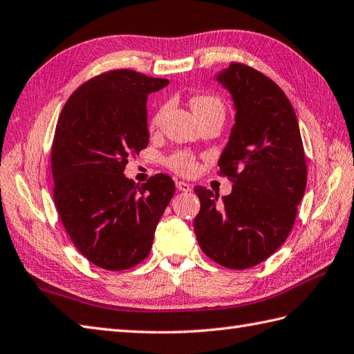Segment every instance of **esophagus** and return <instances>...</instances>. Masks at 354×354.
<instances>
[{
	"instance_id": "obj_1",
	"label": "esophagus",
	"mask_w": 354,
	"mask_h": 354,
	"mask_svg": "<svg viewBox=\"0 0 354 354\" xmlns=\"http://www.w3.org/2000/svg\"><path fill=\"white\" fill-rule=\"evenodd\" d=\"M176 189L179 192H192V185L189 183H184V181H176Z\"/></svg>"
}]
</instances>
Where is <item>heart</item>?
I'll use <instances>...</instances> for the list:
<instances>
[{
    "mask_svg": "<svg viewBox=\"0 0 354 354\" xmlns=\"http://www.w3.org/2000/svg\"><path fill=\"white\" fill-rule=\"evenodd\" d=\"M192 108L194 111V114L199 117H204L207 114H212V112H222L223 114V104L221 99H217L214 95H196L192 99ZM165 109L161 108L156 112L153 120H152V126L158 127L162 122ZM170 167L173 170H176L179 173H184V175H190L194 170H196V161L194 158L187 155V153H176L170 158Z\"/></svg>",
    "mask_w": 354,
    "mask_h": 354,
    "instance_id": "b5f03b06",
    "label": "heart"
}]
</instances>
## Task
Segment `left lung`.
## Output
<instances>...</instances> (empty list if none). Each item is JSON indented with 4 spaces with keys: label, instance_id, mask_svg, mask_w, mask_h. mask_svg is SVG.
<instances>
[{
    "label": "left lung",
    "instance_id": "obj_1",
    "mask_svg": "<svg viewBox=\"0 0 354 354\" xmlns=\"http://www.w3.org/2000/svg\"><path fill=\"white\" fill-rule=\"evenodd\" d=\"M214 79L234 103V124L217 161L234 185L222 198L194 187L201 201L194 232L209 259L248 269L289 236L307 183L304 149L295 111L275 82L242 64Z\"/></svg>",
    "mask_w": 354,
    "mask_h": 354
}]
</instances>
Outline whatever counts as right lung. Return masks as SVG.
Wrapping results in <instances>:
<instances>
[{
	"instance_id": "add662e5",
	"label": "right lung",
	"mask_w": 354,
	"mask_h": 354,
	"mask_svg": "<svg viewBox=\"0 0 354 354\" xmlns=\"http://www.w3.org/2000/svg\"><path fill=\"white\" fill-rule=\"evenodd\" d=\"M169 85L132 70L79 86L59 115L51 149L55 204L74 246L95 266L124 270L145 260L175 194L167 175L138 185L127 156L149 142L147 95Z\"/></svg>"
}]
</instances>
